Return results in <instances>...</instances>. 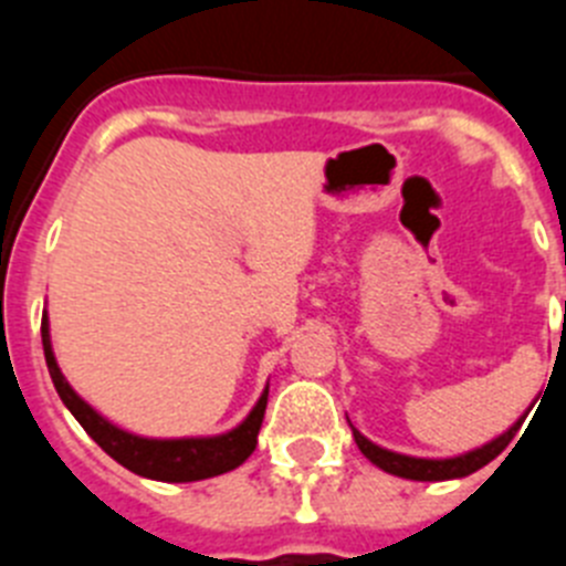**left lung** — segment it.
<instances>
[{"label": "left lung", "mask_w": 566, "mask_h": 566, "mask_svg": "<svg viewBox=\"0 0 566 566\" xmlns=\"http://www.w3.org/2000/svg\"><path fill=\"white\" fill-rule=\"evenodd\" d=\"M524 417H518L516 422L510 424L504 433H499L496 439L479 444V448H473V451H464V453H457V457H442V459L408 457V453L388 451V448H382V444L363 437L354 424H352V431H354V442H357V448L363 451V457L371 464H377L379 470H385V473H391V476H399V479H411V482H448V479L470 476V473H476V470H482L484 464L493 462V459L507 448L510 439L516 437Z\"/></svg>", "instance_id": "left-lung-1"}]
</instances>
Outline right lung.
<instances>
[{
  "mask_svg": "<svg viewBox=\"0 0 566 566\" xmlns=\"http://www.w3.org/2000/svg\"><path fill=\"white\" fill-rule=\"evenodd\" d=\"M42 345H44V363L56 394L62 397L64 408L78 419L84 431L93 437V442L102 448L107 457L124 464L127 470L138 473L144 479H155V482H201V479L221 476L229 470L240 468L252 457L254 444H258L260 424H263V413H266L269 402V382L254 402L252 411L240 424H234L232 431L214 433V437H178V439H153L129 433L118 424L109 422L107 417L84 402L67 377L62 374L53 354V343H50V319L48 312L42 317Z\"/></svg>",
  "mask_w": 566,
  "mask_h": 566,
  "instance_id": "add662e5",
  "label": "right lung"
}]
</instances>
